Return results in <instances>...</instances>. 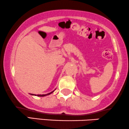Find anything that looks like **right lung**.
I'll list each match as a JSON object with an SVG mask.
<instances>
[{"label":"right lung","instance_id":"1","mask_svg":"<svg viewBox=\"0 0 129 129\" xmlns=\"http://www.w3.org/2000/svg\"><path fill=\"white\" fill-rule=\"evenodd\" d=\"M53 91H52V92H50V93H48V94H38V95H37V96H38V97H44V96H46V95H50V94H52V93L53 92ZM31 95H35V94H30Z\"/></svg>","mask_w":129,"mask_h":129}]
</instances>
